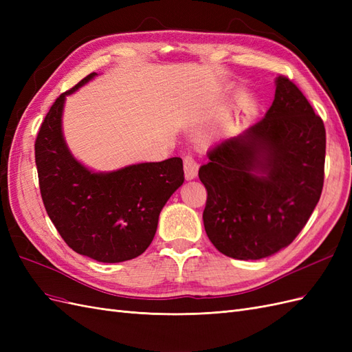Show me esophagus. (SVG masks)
<instances>
[{
  "mask_svg": "<svg viewBox=\"0 0 352 352\" xmlns=\"http://www.w3.org/2000/svg\"><path fill=\"white\" fill-rule=\"evenodd\" d=\"M184 168H185V176L188 180L194 179L198 175L199 164L192 155H185L184 157Z\"/></svg>",
  "mask_w": 352,
  "mask_h": 352,
  "instance_id": "esophagus-1",
  "label": "esophagus"
}]
</instances>
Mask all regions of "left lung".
Segmentation results:
<instances>
[{"label": "left lung", "mask_w": 352, "mask_h": 352, "mask_svg": "<svg viewBox=\"0 0 352 352\" xmlns=\"http://www.w3.org/2000/svg\"><path fill=\"white\" fill-rule=\"evenodd\" d=\"M326 131L320 116L286 76L276 79L264 119L217 144L199 167L207 189L208 239L238 260H260L287 247L322 195Z\"/></svg>", "instance_id": "8db88e82"}]
</instances>
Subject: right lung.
Here are the masks:
<instances>
[{"label": "right lung", "mask_w": 352, "mask_h": 352, "mask_svg": "<svg viewBox=\"0 0 352 352\" xmlns=\"http://www.w3.org/2000/svg\"><path fill=\"white\" fill-rule=\"evenodd\" d=\"M94 76L88 74L51 105L35 141V163L42 201L60 236L78 254L120 263L150 247L160 211L184 184V163L173 157L92 173L76 162L61 133L63 104Z\"/></svg>", "instance_id": "1"}]
</instances>
